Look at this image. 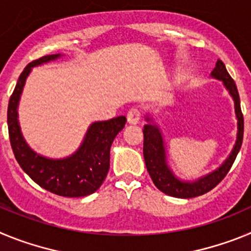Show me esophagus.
Wrapping results in <instances>:
<instances>
[{
  "label": "esophagus",
  "mask_w": 251,
  "mask_h": 251,
  "mask_svg": "<svg viewBox=\"0 0 251 251\" xmlns=\"http://www.w3.org/2000/svg\"><path fill=\"white\" fill-rule=\"evenodd\" d=\"M139 118H141V112H139L137 108H132V109L128 112L127 119L129 124H138Z\"/></svg>",
  "instance_id": "obj_1"
}]
</instances>
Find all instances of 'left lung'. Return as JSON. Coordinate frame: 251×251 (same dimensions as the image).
Segmentation results:
<instances>
[{"label": "left lung", "instance_id": "1", "mask_svg": "<svg viewBox=\"0 0 251 251\" xmlns=\"http://www.w3.org/2000/svg\"><path fill=\"white\" fill-rule=\"evenodd\" d=\"M211 77L223 81L225 89L229 92L230 97L234 100L235 117L238 121V132H236L235 145L227 158L210 174L203 175V176L192 179V181L178 178L168 165L165 139H163L161 128L154 122V118L151 115V113L146 114L147 124L143 128V138H145V141H143V157H145L146 167H147L148 174H150L153 183L159 191L166 195H170V196L177 197V199H191V197L201 196L206 192L211 191L212 188L217 183L221 182L224 177L227 175L235 158L238 156L239 151H240L241 143H243L244 118L240 108L238 88L226 70L225 64L221 60H217L216 65L211 72Z\"/></svg>", "mask_w": 251, "mask_h": 251}]
</instances>
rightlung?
Segmentation results:
<instances>
[{"label": "right lung", "mask_w": 251, "mask_h": 251, "mask_svg": "<svg viewBox=\"0 0 251 251\" xmlns=\"http://www.w3.org/2000/svg\"><path fill=\"white\" fill-rule=\"evenodd\" d=\"M61 56V54L43 56L24 69L8 101V134L16 161L34 182L60 196L81 197L97 191L105 179L109 170L110 147L126 126L127 118L121 115L92 123L79 148L64 158H50L35 152L22 136L19 122L20 99L32 68Z\"/></svg>", "instance_id": "1"}]
</instances>
